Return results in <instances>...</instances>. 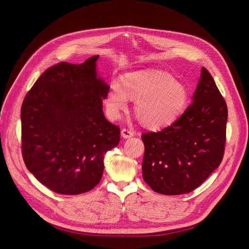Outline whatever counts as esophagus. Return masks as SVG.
Instances as JSON below:
<instances>
[{
    "instance_id": "1",
    "label": "esophagus",
    "mask_w": 249,
    "mask_h": 249,
    "mask_svg": "<svg viewBox=\"0 0 249 249\" xmlns=\"http://www.w3.org/2000/svg\"><path fill=\"white\" fill-rule=\"evenodd\" d=\"M133 135H134V132L131 131V130H128V129H126V128H124V129L121 130V136H122L123 138H125V139L132 137Z\"/></svg>"
}]
</instances>
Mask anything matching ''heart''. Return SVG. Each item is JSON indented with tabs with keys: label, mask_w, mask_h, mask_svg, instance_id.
Segmentation results:
<instances>
[{
	"label": "heart",
	"mask_w": 249,
	"mask_h": 249,
	"mask_svg": "<svg viewBox=\"0 0 249 249\" xmlns=\"http://www.w3.org/2000/svg\"><path fill=\"white\" fill-rule=\"evenodd\" d=\"M135 100L134 111L142 125L160 129L173 124L186 109L188 89L172 74L160 70H137L125 73L121 81L110 83L105 97V109L112 120L119 119Z\"/></svg>",
	"instance_id": "b5f03b06"
}]
</instances>
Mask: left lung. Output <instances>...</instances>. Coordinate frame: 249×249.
<instances>
[{
  "mask_svg": "<svg viewBox=\"0 0 249 249\" xmlns=\"http://www.w3.org/2000/svg\"><path fill=\"white\" fill-rule=\"evenodd\" d=\"M192 102L171 126L142 134L143 178L159 194L175 196L194 191L223 159L227 106L204 68Z\"/></svg>",
  "mask_w": 249,
  "mask_h": 249,
  "instance_id": "left-lung-1",
  "label": "left lung"
}]
</instances>
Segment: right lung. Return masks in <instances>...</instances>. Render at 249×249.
Wrapping results in <instances>:
<instances>
[{"label":"right lung","mask_w":249,"mask_h":249,"mask_svg":"<svg viewBox=\"0 0 249 249\" xmlns=\"http://www.w3.org/2000/svg\"><path fill=\"white\" fill-rule=\"evenodd\" d=\"M98 58L53 65L22 104L24 162L42 185L57 194L94 189L103 176L105 154L119 144V127L103 112L109 85L98 73Z\"/></svg>","instance_id":"1"}]
</instances>
